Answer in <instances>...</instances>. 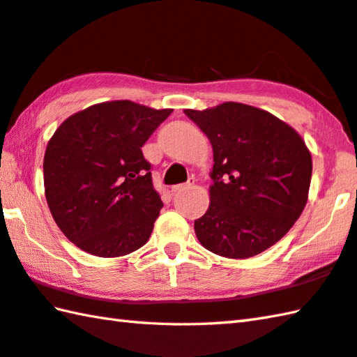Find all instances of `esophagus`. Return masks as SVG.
Wrapping results in <instances>:
<instances>
[{
	"label": "esophagus",
	"instance_id": "obj_1",
	"mask_svg": "<svg viewBox=\"0 0 357 357\" xmlns=\"http://www.w3.org/2000/svg\"><path fill=\"white\" fill-rule=\"evenodd\" d=\"M193 184H195V181L192 179V181H188V183H185V184H178V185H173L172 192H173V193L184 192V190H187V188H192V187H193Z\"/></svg>",
	"mask_w": 357,
	"mask_h": 357
}]
</instances>
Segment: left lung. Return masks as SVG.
I'll use <instances>...</instances> for the list:
<instances>
[{
    "mask_svg": "<svg viewBox=\"0 0 357 357\" xmlns=\"http://www.w3.org/2000/svg\"><path fill=\"white\" fill-rule=\"evenodd\" d=\"M213 149V184L195 234L211 252L249 258L280 241L308 201L311 153L298 132L268 111L225 102L184 109Z\"/></svg>",
    "mask_w": 357,
    "mask_h": 357,
    "instance_id": "8db88e82",
    "label": "left lung"
}]
</instances>
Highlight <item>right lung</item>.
I'll return each instance as SVG.
<instances>
[{
  "instance_id": "add662e5",
  "label": "right lung",
  "mask_w": 357,
  "mask_h": 357,
  "mask_svg": "<svg viewBox=\"0 0 357 357\" xmlns=\"http://www.w3.org/2000/svg\"><path fill=\"white\" fill-rule=\"evenodd\" d=\"M172 111L102 102L55 130L43 160L45 195L54 221L77 248L111 258L149 241L164 204L142 146Z\"/></svg>"
}]
</instances>
